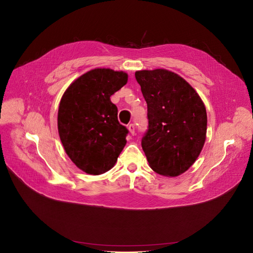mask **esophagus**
Returning a JSON list of instances; mask_svg holds the SVG:
<instances>
[{
    "label": "esophagus",
    "mask_w": 253,
    "mask_h": 253,
    "mask_svg": "<svg viewBox=\"0 0 253 253\" xmlns=\"http://www.w3.org/2000/svg\"><path fill=\"white\" fill-rule=\"evenodd\" d=\"M127 128H128V131H129V133H131V135H134V134H135V126H134L133 124H131V125H128Z\"/></svg>",
    "instance_id": "obj_1"
}]
</instances>
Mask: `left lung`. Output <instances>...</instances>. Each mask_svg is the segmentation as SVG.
Instances as JSON below:
<instances>
[{
	"label": "left lung",
	"instance_id": "1",
	"mask_svg": "<svg viewBox=\"0 0 253 253\" xmlns=\"http://www.w3.org/2000/svg\"><path fill=\"white\" fill-rule=\"evenodd\" d=\"M148 104L149 129L141 147L153 171L176 177L200 156L206 141L207 112L197 91L179 75L157 68L137 71Z\"/></svg>",
	"mask_w": 253,
	"mask_h": 253
}]
</instances>
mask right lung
Here are the masks:
<instances>
[{
	"label": "right lung",
	"mask_w": 253,
	"mask_h": 253,
	"mask_svg": "<svg viewBox=\"0 0 253 253\" xmlns=\"http://www.w3.org/2000/svg\"><path fill=\"white\" fill-rule=\"evenodd\" d=\"M127 74L94 68L66 88L58 110V132L68 157L80 170L100 175L111 170L128 133L119 124L111 96L127 82Z\"/></svg>",
	"instance_id": "1"
}]
</instances>
